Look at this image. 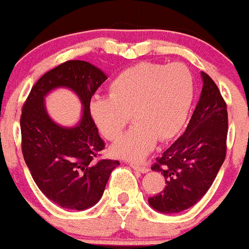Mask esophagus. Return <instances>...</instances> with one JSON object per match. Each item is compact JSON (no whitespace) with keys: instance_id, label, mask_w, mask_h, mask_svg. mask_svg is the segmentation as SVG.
<instances>
[{"instance_id":"1","label":"esophagus","mask_w":249,"mask_h":249,"mask_svg":"<svg viewBox=\"0 0 249 249\" xmlns=\"http://www.w3.org/2000/svg\"><path fill=\"white\" fill-rule=\"evenodd\" d=\"M129 164H130V167H132L133 169L140 172V173H147V172H149V167L144 166V164L134 163V162H132V163H129Z\"/></svg>"}]
</instances>
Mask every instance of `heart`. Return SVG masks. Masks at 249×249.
<instances>
[{
  "mask_svg": "<svg viewBox=\"0 0 249 249\" xmlns=\"http://www.w3.org/2000/svg\"><path fill=\"white\" fill-rule=\"evenodd\" d=\"M193 72L181 63H140L121 71L109 97L95 95L89 114L103 137L116 140L132 117L135 125L111 147L115 156L142 160L157 139L169 140L185 124L195 99Z\"/></svg>",
  "mask_w": 249,
  "mask_h": 249,
  "instance_id": "heart-1",
  "label": "heart"
}]
</instances>
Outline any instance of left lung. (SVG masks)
Instances as JSON below:
<instances>
[{"mask_svg": "<svg viewBox=\"0 0 249 249\" xmlns=\"http://www.w3.org/2000/svg\"><path fill=\"white\" fill-rule=\"evenodd\" d=\"M201 77L202 92L185 132L151 167L166 179L163 190L149 197V205L161 213H179L196 205L225 160L226 103L207 73L201 72Z\"/></svg>", "mask_w": 249, "mask_h": 249, "instance_id": "left-lung-1", "label": "left lung"}]
</instances>
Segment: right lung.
<instances>
[{
	"instance_id": "right-lung-1",
	"label": "right lung",
	"mask_w": 249,
	"mask_h": 249,
	"mask_svg": "<svg viewBox=\"0 0 249 249\" xmlns=\"http://www.w3.org/2000/svg\"><path fill=\"white\" fill-rule=\"evenodd\" d=\"M107 78L87 61H65L42 76L23 107L20 129L25 163L38 189L61 208L83 211L94 206L120 164L98 159L105 144L89 114L90 99ZM61 87L75 91L83 103V117L73 127L55 124L44 107V97Z\"/></svg>"
}]
</instances>
